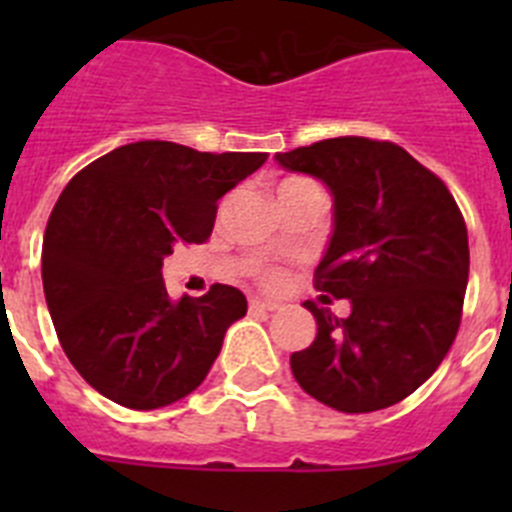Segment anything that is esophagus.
<instances>
[{"label":"esophagus","mask_w":512,"mask_h":512,"mask_svg":"<svg viewBox=\"0 0 512 512\" xmlns=\"http://www.w3.org/2000/svg\"><path fill=\"white\" fill-rule=\"evenodd\" d=\"M248 307H251V310H266V312H271V310H277V302H271V300H264V297H251V300H248Z\"/></svg>","instance_id":"34e87169"}]
</instances>
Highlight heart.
<instances>
[{
	"label": "heart",
	"instance_id": "heart-1",
	"mask_svg": "<svg viewBox=\"0 0 512 512\" xmlns=\"http://www.w3.org/2000/svg\"><path fill=\"white\" fill-rule=\"evenodd\" d=\"M297 184H307V182H305V179H284V182L279 184V189H284V187H297ZM266 282L277 284V282H279V274H266Z\"/></svg>",
	"mask_w": 512,
	"mask_h": 512
}]
</instances>
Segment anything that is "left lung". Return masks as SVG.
<instances>
[{"label": "left lung", "instance_id": "8db88e82", "mask_svg": "<svg viewBox=\"0 0 512 512\" xmlns=\"http://www.w3.org/2000/svg\"><path fill=\"white\" fill-rule=\"evenodd\" d=\"M274 161L330 192L315 287L351 302L348 318L305 302L318 336L289 356L297 384L341 413L397 405L436 372L461 323L469 241L454 197L387 140L328 138Z\"/></svg>", "mask_w": 512, "mask_h": 512}]
</instances>
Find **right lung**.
I'll return each instance as SVG.
<instances>
[{"label": "right lung", "mask_w": 512, "mask_h": 512, "mask_svg": "<svg viewBox=\"0 0 512 512\" xmlns=\"http://www.w3.org/2000/svg\"><path fill=\"white\" fill-rule=\"evenodd\" d=\"M266 153H200L138 140L66 184L43 238V292L76 372L122 408L156 410L205 382L246 295L212 284L171 300L164 259L212 233L217 200Z\"/></svg>", "instance_id": "add662e5"}]
</instances>
